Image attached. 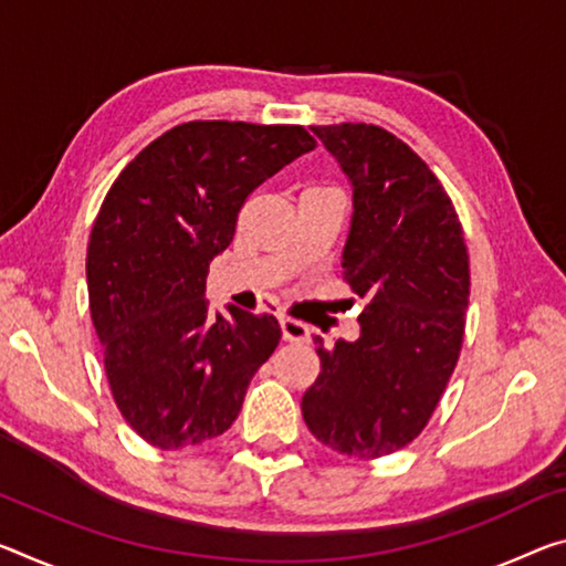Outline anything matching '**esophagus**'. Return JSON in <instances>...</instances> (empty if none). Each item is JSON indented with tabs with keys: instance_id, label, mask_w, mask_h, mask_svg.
<instances>
[{
	"instance_id": "1",
	"label": "esophagus",
	"mask_w": 566,
	"mask_h": 566,
	"mask_svg": "<svg viewBox=\"0 0 566 566\" xmlns=\"http://www.w3.org/2000/svg\"><path fill=\"white\" fill-rule=\"evenodd\" d=\"M280 327H282V337L286 343H307L310 329L302 322L292 319V317H280Z\"/></svg>"
}]
</instances>
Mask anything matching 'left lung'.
Returning a JSON list of instances; mask_svg holds the SVG:
<instances>
[{
  "instance_id": "obj_1",
  "label": "left lung",
  "mask_w": 566,
  "mask_h": 566,
  "mask_svg": "<svg viewBox=\"0 0 566 566\" xmlns=\"http://www.w3.org/2000/svg\"><path fill=\"white\" fill-rule=\"evenodd\" d=\"M312 133L353 186L343 269L365 310L355 343L315 337L322 370L302 416L332 451L380 459L418 438L459 363L469 251L441 181L400 138L367 123Z\"/></svg>"
}]
</instances>
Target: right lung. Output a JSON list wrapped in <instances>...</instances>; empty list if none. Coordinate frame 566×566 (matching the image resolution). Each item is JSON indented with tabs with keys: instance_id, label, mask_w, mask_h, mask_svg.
Returning <instances> with one entry per match:
<instances>
[{
	"instance_id": "right-lung-1",
	"label": "right lung",
	"mask_w": 566,
	"mask_h": 566,
	"mask_svg": "<svg viewBox=\"0 0 566 566\" xmlns=\"http://www.w3.org/2000/svg\"><path fill=\"white\" fill-rule=\"evenodd\" d=\"M317 143L302 125L191 120L120 170L87 244L90 315L115 406L143 441L176 451L221 436L282 329L229 304L206 276L249 193Z\"/></svg>"
}]
</instances>
